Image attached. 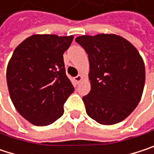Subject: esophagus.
Here are the masks:
<instances>
[{
  "label": "esophagus",
  "mask_w": 154,
  "mask_h": 154,
  "mask_svg": "<svg viewBox=\"0 0 154 154\" xmlns=\"http://www.w3.org/2000/svg\"><path fill=\"white\" fill-rule=\"evenodd\" d=\"M82 80H83V77L81 75H78L77 77H74V81L76 82V84H79Z\"/></svg>",
  "instance_id": "34e87169"
}]
</instances>
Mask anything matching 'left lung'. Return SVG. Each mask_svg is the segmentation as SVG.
<instances>
[{
	"label": "left lung",
	"instance_id": "8db88e82",
	"mask_svg": "<svg viewBox=\"0 0 154 154\" xmlns=\"http://www.w3.org/2000/svg\"><path fill=\"white\" fill-rule=\"evenodd\" d=\"M76 42L88 54L91 90L83 97L87 115L103 125L124 120L141 100L145 68L137 49L114 34L81 35Z\"/></svg>",
	"mask_w": 154,
	"mask_h": 154
}]
</instances>
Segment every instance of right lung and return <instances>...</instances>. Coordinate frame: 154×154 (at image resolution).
Here are the masks:
<instances>
[{"label": "right lung", "instance_id": "1", "mask_svg": "<svg viewBox=\"0 0 154 154\" xmlns=\"http://www.w3.org/2000/svg\"><path fill=\"white\" fill-rule=\"evenodd\" d=\"M74 36L33 35L19 44L6 71L11 99L18 113L43 127L64 113L63 105L74 86L67 77L63 53Z\"/></svg>", "mask_w": 154, "mask_h": 154}]
</instances>
